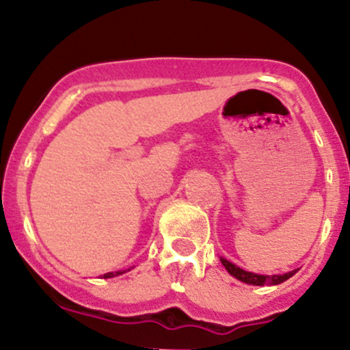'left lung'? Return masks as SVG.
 Returning <instances> with one entry per match:
<instances>
[{"mask_svg": "<svg viewBox=\"0 0 350 350\" xmlns=\"http://www.w3.org/2000/svg\"><path fill=\"white\" fill-rule=\"evenodd\" d=\"M220 262H222L224 267H226V270L230 273L232 276H235L237 280L243 281V283L247 284H255V286H263V284H280L283 283V281H286L288 278H291V276L298 271V270H293L290 273H283V275H273V276L256 275V273L242 270V268L237 267L234 263H230L226 258H220Z\"/></svg>", "mask_w": 350, "mask_h": 350, "instance_id": "left-lung-1", "label": "left lung"}]
</instances>
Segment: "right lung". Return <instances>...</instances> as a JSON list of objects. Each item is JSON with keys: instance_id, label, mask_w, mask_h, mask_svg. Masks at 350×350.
Masks as SVG:
<instances>
[{"instance_id": "right-lung-1", "label": "right lung", "mask_w": 350, "mask_h": 350, "mask_svg": "<svg viewBox=\"0 0 350 350\" xmlns=\"http://www.w3.org/2000/svg\"><path fill=\"white\" fill-rule=\"evenodd\" d=\"M124 270H120V271H110V273H105L103 275V278H113V276H118V275H123Z\"/></svg>"}]
</instances>
